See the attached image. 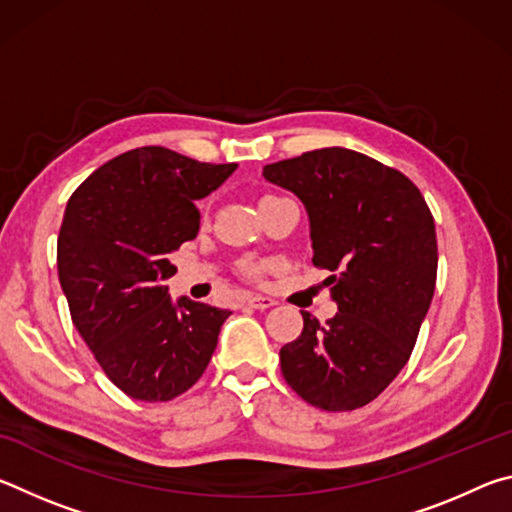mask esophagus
Listing matches in <instances>:
<instances>
[{"instance_id": "esophagus-1", "label": "esophagus", "mask_w": 512, "mask_h": 512, "mask_svg": "<svg viewBox=\"0 0 512 512\" xmlns=\"http://www.w3.org/2000/svg\"><path fill=\"white\" fill-rule=\"evenodd\" d=\"M246 302H248V307H253V309H268V307L275 305L273 298L259 296V293H255V296H248Z\"/></svg>"}]
</instances>
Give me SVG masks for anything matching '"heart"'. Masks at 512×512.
<instances>
[{"instance_id": "1", "label": "heart", "mask_w": 512, "mask_h": 512, "mask_svg": "<svg viewBox=\"0 0 512 512\" xmlns=\"http://www.w3.org/2000/svg\"><path fill=\"white\" fill-rule=\"evenodd\" d=\"M253 273H257V271H253Z\"/></svg>"}]
</instances>
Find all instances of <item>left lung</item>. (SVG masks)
<instances>
[{
    "label": "left lung",
    "mask_w": 512,
    "mask_h": 512,
    "mask_svg": "<svg viewBox=\"0 0 512 512\" xmlns=\"http://www.w3.org/2000/svg\"><path fill=\"white\" fill-rule=\"evenodd\" d=\"M309 216L314 266L336 302L320 325L302 311V334L280 350L282 375L323 411H352L397 377L436 289V225L409 178L368 155L332 146L264 167Z\"/></svg>",
    "instance_id": "left-lung-1"
}]
</instances>
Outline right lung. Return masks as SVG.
<instances>
[{"label":"right lung","instance_id":"add662e5","mask_svg":"<svg viewBox=\"0 0 512 512\" xmlns=\"http://www.w3.org/2000/svg\"><path fill=\"white\" fill-rule=\"evenodd\" d=\"M237 164L198 162L162 146L117 155L69 198L58 277L69 314L119 391L169 402L207 368L232 311L171 300V253L201 228V201Z\"/></svg>","mask_w":512,"mask_h":512}]
</instances>
